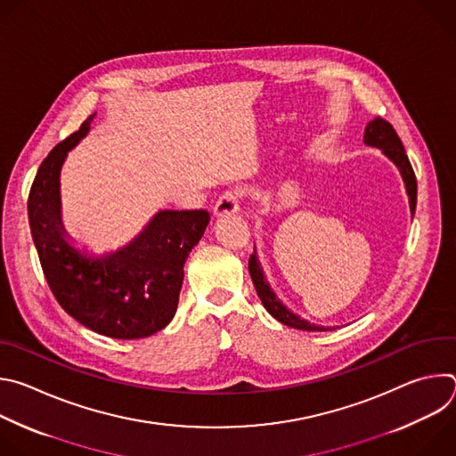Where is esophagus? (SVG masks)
<instances>
[{
  "label": "esophagus",
  "mask_w": 456,
  "mask_h": 456,
  "mask_svg": "<svg viewBox=\"0 0 456 456\" xmlns=\"http://www.w3.org/2000/svg\"><path fill=\"white\" fill-rule=\"evenodd\" d=\"M238 204H240L238 191H225L215 204V216L222 218V216L236 215L238 208H240Z\"/></svg>",
  "instance_id": "1"
}]
</instances>
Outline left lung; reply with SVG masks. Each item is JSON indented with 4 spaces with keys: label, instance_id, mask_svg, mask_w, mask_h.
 <instances>
[{
    "label": "left lung",
    "instance_id": "1",
    "mask_svg": "<svg viewBox=\"0 0 456 456\" xmlns=\"http://www.w3.org/2000/svg\"><path fill=\"white\" fill-rule=\"evenodd\" d=\"M364 144L370 146V148H377L380 150L389 160H392L403 180H404V187H406V192H408V199H410V211H411V216L415 215V206H417V178H415V173H413V167L408 160V155L404 151V146L397 135V132L394 129V126L386 122L384 118L377 117L373 120L368 122V126L364 127ZM248 273H250V278H252V283L256 287V292H257V297L262 299L265 310L274 317L278 319L280 322L287 324V327H292V329H297V330H306V332H327V330H334L336 327H322V324H315V322H310L306 319H301L297 314H294L292 310H289L281 299L274 294V290L271 289L269 281L265 280V274H264V269L262 265H259L257 262V256H256V248L248 259Z\"/></svg>",
    "mask_w": 456,
    "mask_h": 456
}]
</instances>
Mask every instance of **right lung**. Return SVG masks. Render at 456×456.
Listing matches in <instances>:
<instances>
[{"instance_id": "obj_1", "label": "right lung", "mask_w": 456, "mask_h": 456, "mask_svg": "<svg viewBox=\"0 0 456 456\" xmlns=\"http://www.w3.org/2000/svg\"><path fill=\"white\" fill-rule=\"evenodd\" d=\"M94 117L39 166L28 194L30 232L48 287L64 312L101 336L142 339L175 317L183 264L211 216L204 209H160L113 252L95 256L77 248L62 225L59 175L69 151L88 135Z\"/></svg>"}]
</instances>
